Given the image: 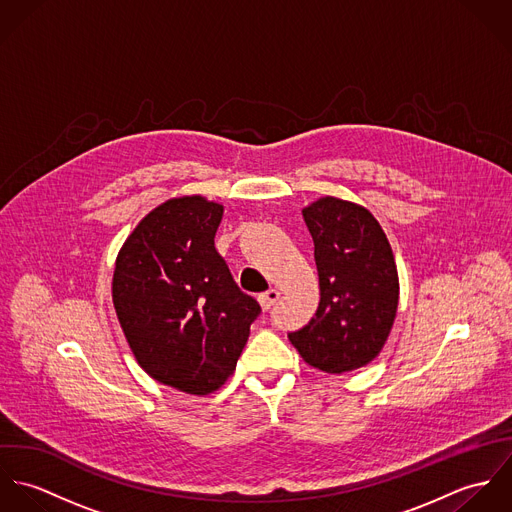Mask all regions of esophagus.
Segmentation results:
<instances>
[{"instance_id":"1","label":"esophagus","mask_w":512,"mask_h":512,"mask_svg":"<svg viewBox=\"0 0 512 512\" xmlns=\"http://www.w3.org/2000/svg\"><path fill=\"white\" fill-rule=\"evenodd\" d=\"M258 299H260V305H262L264 309H270V307L280 299V292L274 290V288H270L268 292L262 293Z\"/></svg>"}]
</instances>
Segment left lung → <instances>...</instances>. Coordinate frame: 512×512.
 <instances>
[{"mask_svg": "<svg viewBox=\"0 0 512 512\" xmlns=\"http://www.w3.org/2000/svg\"><path fill=\"white\" fill-rule=\"evenodd\" d=\"M301 213L315 244L321 299L315 317L288 337L313 368H361L382 351L398 309L390 242L370 211L351 201L321 197Z\"/></svg>", "mask_w": 512, "mask_h": 512, "instance_id": "obj_1", "label": "left lung"}]
</instances>
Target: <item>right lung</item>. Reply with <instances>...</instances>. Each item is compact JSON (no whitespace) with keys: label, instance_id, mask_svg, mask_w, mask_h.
<instances>
[{"label":"right lung","instance_id":"right-lung-1","mask_svg":"<svg viewBox=\"0 0 512 512\" xmlns=\"http://www.w3.org/2000/svg\"><path fill=\"white\" fill-rule=\"evenodd\" d=\"M222 205L169 199L118 252L112 301L128 345L151 378L205 396L234 372L260 315L215 248Z\"/></svg>","mask_w":512,"mask_h":512}]
</instances>
